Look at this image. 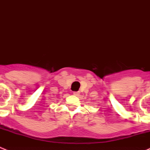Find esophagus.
<instances>
[{
    "mask_svg": "<svg viewBox=\"0 0 150 150\" xmlns=\"http://www.w3.org/2000/svg\"><path fill=\"white\" fill-rule=\"evenodd\" d=\"M74 95H76V96H79V91H74Z\"/></svg>",
    "mask_w": 150,
    "mask_h": 150,
    "instance_id": "esophagus-1",
    "label": "esophagus"
}]
</instances>
